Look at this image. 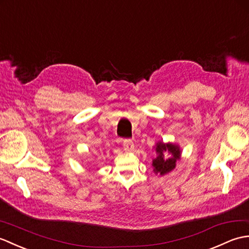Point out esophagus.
<instances>
[{
    "mask_svg": "<svg viewBox=\"0 0 249 249\" xmlns=\"http://www.w3.org/2000/svg\"><path fill=\"white\" fill-rule=\"evenodd\" d=\"M124 148L125 151H132L134 149V143L130 140H126L124 142Z\"/></svg>",
    "mask_w": 249,
    "mask_h": 249,
    "instance_id": "obj_1",
    "label": "esophagus"
}]
</instances>
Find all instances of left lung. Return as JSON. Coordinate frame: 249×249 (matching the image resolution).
<instances>
[{
	"label": "left lung",
	"mask_w": 249,
	"mask_h": 249,
	"mask_svg": "<svg viewBox=\"0 0 249 249\" xmlns=\"http://www.w3.org/2000/svg\"><path fill=\"white\" fill-rule=\"evenodd\" d=\"M157 158L152 160L153 173L164 176L176 168L177 162L181 159V148L174 142H164L160 141L154 146Z\"/></svg>",
	"instance_id": "obj_1"
}]
</instances>
